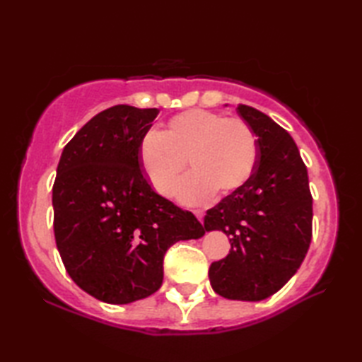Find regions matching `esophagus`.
<instances>
[{"label":"esophagus","instance_id":"1","mask_svg":"<svg viewBox=\"0 0 362 362\" xmlns=\"http://www.w3.org/2000/svg\"><path fill=\"white\" fill-rule=\"evenodd\" d=\"M194 214H196V218L201 221V222H204V213L202 211H194Z\"/></svg>","mask_w":362,"mask_h":362}]
</instances>
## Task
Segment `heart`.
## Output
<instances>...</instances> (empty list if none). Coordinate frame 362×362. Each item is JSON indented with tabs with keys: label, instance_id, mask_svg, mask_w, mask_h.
Returning a JSON list of instances; mask_svg holds the SVG:
<instances>
[{
	"label": "heart",
	"instance_id": "obj_1",
	"mask_svg": "<svg viewBox=\"0 0 362 362\" xmlns=\"http://www.w3.org/2000/svg\"><path fill=\"white\" fill-rule=\"evenodd\" d=\"M140 161L151 185L168 196L187 168L194 169L177 187L183 204H205L216 189L230 194L257 166V136L247 122L201 109L177 115L168 130L149 129L140 140Z\"/></svg>",
	"mask_w": 362,
	"mask_h": 362
}]
</instances>
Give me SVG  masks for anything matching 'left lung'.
I'll list each match as a JSON object with an SVG mask.
<instances>
[{"mask_svg":"<svg viewBox=\"0 0 362 362\" xmlns=\"http://www.w3.org/2000/svg\"><path fill=\"white\" fill-rule=\"evenodd\" d=\"M238 113L257 136V166L241 188L205 214L206 232L222 230L228 255L210 266L213 291L230 300L258 302L280 291L305 259L313 236L308 171L296 141L253 107Z\"/></svg>","mask_w":362,"mask_h":362,"instance_id":"8db88e82","label":"left lung"}]
</instances>
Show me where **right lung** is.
Returning a JSON list of instances; mask_svg holds the SVG:
<instances>
[{
  "instance_id": "add662e5",
  "label": "right lung",
  "mask_w": 362,
  "mask_h": 362,
  "mask_svg": "<svg viewBox=\"0 0 362 362\" xmlns=\"http://www.w3.org/2000/svg\"><path fill=\"white\" fill-rule=\"evenodd\" d=\"M157 109L115 105L68 143L52 187L54 236L68 275L105 303L149 297L163 281V258L177 241L206 228L152 189L140 140Z\"/></svg>"
}]
</instances>
